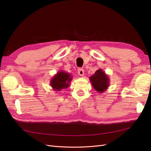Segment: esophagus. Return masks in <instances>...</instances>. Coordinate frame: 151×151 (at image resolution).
Listing matches in <instances>:
<instances>
[{"label":"esophagus","instance_id":"1","mask_svg":"<svg viewBox=\"0 0 151 151\" xmlns=\"http://www.w3.org/2000/svg\"><path fill=\"white\" fill-rule=\"evenodd\" d=\"M78 74L80 76H84V72L83 68H79L78 69Z\"/></svg>","mask_w":151,"mask_h":151}]
</instances>
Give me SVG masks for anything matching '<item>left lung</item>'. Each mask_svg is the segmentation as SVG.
I'll list each match as a JSON object with an SVG mask.
<instances>
[{"label":"left lung","instance_id":"left-lung-1","mask_svg":"<svg viewBox=\"0 0 151 151\" xmlns=\"http://www.w3.org/2000/svg\"><path fill=\"white\" fill-rule=\"evenodd\" d=\"M94 89L99 93H103L109 86V79L108 75L101 68L95 72L94 74L89 77Z\"/></svg>","mask_w":151,"mask_h":151}]
</instances>
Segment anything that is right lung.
<instances>
[{
	"label": "right lung",
	"mask_w": 151,
	"mask_h": 151,
	"mask_svg": "<svg viewBox=\"0 0 151 151\" xmlns=\"http://www.w3.org/2000/svg\"><path fill=\"white\" fill-rule=\"evenodd\" d=\"M72 79V77L69 73L59 71L50 80V86L55 91H60L68 88Z\"/></svg>",
	"instance_id": "obj_1"
}]
</instances>
